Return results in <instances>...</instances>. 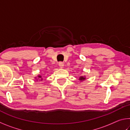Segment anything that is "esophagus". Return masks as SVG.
Returning <instances> with one entry per match:
<instances>
[{"mask_svg":"<svg viewBox=\"0 0 130 130\" xmlns=\"http://www.w3.org/2000/svg\"><path fill=\"white\" fill-rule=\"evenodd\" d=\"M58 65L61 68H62L63 67V66H64V64H63V63L62 62H60L58 63Z\"/></svg>","mask_w":130,"mask_h":130,"instance_id":"esophagus-1","label":"esophagus"}]
</instances>
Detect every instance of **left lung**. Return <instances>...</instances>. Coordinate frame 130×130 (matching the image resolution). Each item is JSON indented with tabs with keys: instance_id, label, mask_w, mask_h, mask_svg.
I'll return each mask as SVG.
<instances>
[{
	"instance_id": "1",
	"label": "left lung",
	"mask_w": 130,
	"mask_h": 130,
	"mask_svg": "<svg viewBox=\"0 0 130 130\" xmlns=\"http://www.w3.org/2000/svg\"><path fill=\"white\" fill-rule=\"evenodd\" d=\"M85 79V78L84 77H83V76H81V77H80V78H79V80L82 81V80H84Z\"/></svg>"
}]
</instances>
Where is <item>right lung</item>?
<instances>
[{
  "instance_id": "obj_1",
  "label": "right lung",
  "mask_w": 130,
  "mask_h": 130,
  "mask_svg": "<svg viewBox=\"0 0 130 130\" xmlns=\"http://www.w3.org/2000/svg\"><path fill=\"white\" fill-rule=\"evenodd\" d=\"M38 77H39V78H41V80H42V78H41V76H38Z\"/></svg>"
}]
</instances>
